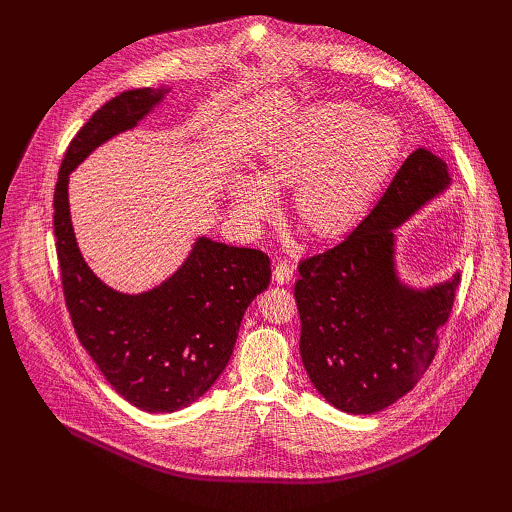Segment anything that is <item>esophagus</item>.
I'll return each instance as SVG.
<instances>
[{
  "label": "esophagus",
  "mask_w": 512,
  "mask_h": 512,
  "mask_svg": "<svg viewBox=\"0 0 512 512\" xmlns=\"http://www.w3.org/2000/svg\"><path fill=\"white\" fill-rule=\"evenodd\" d=\"M292 276H294L292 263H288V261H278L276 263V267H274V280L278 284H288L292 280Z\"/></svg>",
  "instance_id": "1"
}]
</instances>
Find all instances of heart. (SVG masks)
<instances>
[{"instance_id":"heart-1","label":"heart","mask_w":512,"mask_h":512,"mask_svg":"<svg viewBox=\"0 0 512 512\" xmlns=\"http://www.w3.org/2000/svg\"><path fill=\"white\" fill-rule=\"evenodd\" d=\"M398 151L400 128L390 116H367L353 101L317 103L265 143L259 176H234L232 203L257 226L278 209L271 188L297 186V218L315 236L332 238L363 220Z\"/></svg>"}]
</instances>
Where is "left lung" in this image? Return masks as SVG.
Returning <instances> with one entry per match:
<instances>
[{"label": "left lung", "mask_w": 512, "mask_h": 512, "mask_svg": "<svg viewBox=\"0 0 512 512\" xmlns=\"http://www.w3.org/2000/svg\"><path fill=\"white\" fill-rule=\"evenodd\" d=\"M450 182L442 157L413 151L340 245L299 263L294 299L303 365L317 392L344 413L390 407L436 357L461 274L427 288L405 284L396 270L394 230Z\"/></svg>", "instance_id": "left-lung-1"}]
</instances>
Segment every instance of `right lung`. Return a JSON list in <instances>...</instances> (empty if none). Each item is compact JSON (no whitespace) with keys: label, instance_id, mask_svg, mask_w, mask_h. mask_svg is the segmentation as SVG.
Wrapping results in <instances>:
<instances>
[{"label":"right lung","instance_id":"right-lung-1","mask_svg":"<svg viewBox=\"0 0 512 512\" xmlns=\"http://www.w3.org/2000/svg\"><path fill=\"white\" fill-rule=\"evenodd\" d=\"M170 89H132L101 105L70 141L53 193L66 307L80 344L112 388L147 413L199 400L226 369L242 315L270 286V257L199 236L159 286L126 294L101 282L78 249L68 178L99 145L137 126Z\"/></svg>","mask_w":512,"mask_h":512}]
</instances>
